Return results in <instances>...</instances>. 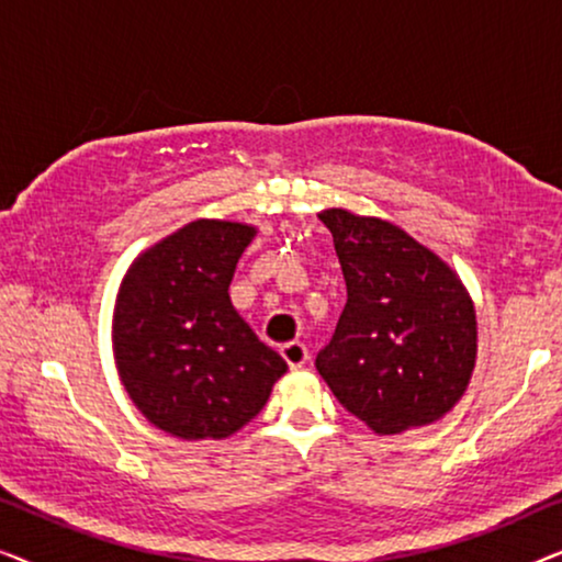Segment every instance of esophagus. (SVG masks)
I'll return each instance as SVG.
<instances>
[{"instance_id":"34e87169","label":"esophagus","mask_w":562,"mask_h":562,"mask_svg":"<svg viewBox=\"0 0 562 562\" xmlns=\"http://www.w3.org/2000/svg\"><path fill=\"white\" fill-rule=\"evenodd\" d=\"M281 356L289 363V368H302L306 363V358H310V350H306L304 342L291 340L286 345H281Z\"/></svg>"}]
</instances>
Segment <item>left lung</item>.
<instances>
[{"mask_svg": "<svg viewBox=\"0 0 562 562\" xmlns=\"http://www.w3.org/2000/svg\"><path fill=\"white\" fill-rule=\"evenodd\" d=\"M348 304L317 371L352 417L379 435L432 425L471 381L475 310L440 256L379 217L325 210Z\"/></svg>", "mask_w": 562, "mask_h": 562, "instance_id": "1", "label": "left lung"}]
</instances>
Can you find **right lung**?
Instances as JSON below:
<instances>
[{
  "mask_svg": "<svg viewBox=\"0 0 562 562\" xmlns=\"http://www.w3.org/2000/svg\"><path fill=\"white\" fill-rule=\"evenodd\" d=\"M252 237L240 222H189L122 279L112 322L122 386L150 425L181 440L237 432L286 373L227 294Z\"/></svg>",
  "mask_w": 562,
  "mask_h": 562,
  "instance_id": "obj_1",
  "label": "right lung"
}]
</instances>
